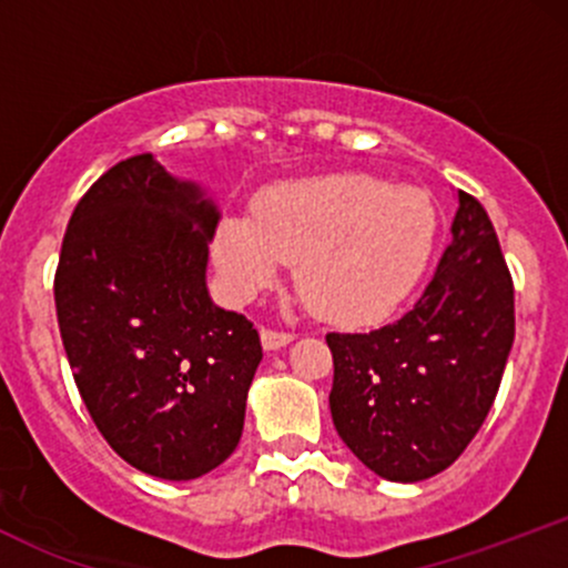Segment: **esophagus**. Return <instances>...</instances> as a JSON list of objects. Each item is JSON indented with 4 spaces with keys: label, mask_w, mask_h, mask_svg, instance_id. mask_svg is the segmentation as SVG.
Masks as SVG:
<instances>
[{
    "label": "esophagus",
    "mask_w": 568,
    "mask_h": 568,
    "mask_svg": "<svg viewBox=\"0 0 568 568\" xmlns=\"http://www.w3.org/2000/svg\"><path fill=\"white\" fill-rule=\"evenodd\" d=\"M291 342H293V334H285V331H272V328L262 331L264 349H280V347H285V344H291Z\"/></svg>",
    "instance_id": "esophagus-1"
}]
</instances>
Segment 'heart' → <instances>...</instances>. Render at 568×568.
Instances as JSON below:
<instances>
[{"mask_svg":"<svg viewBox=\"0 0 568 568\" xmlns=\"http://www.w3.org/2000/svg\"><path fill=\"white\" fill-rule=\"evenodd\" d=\"M435 245V207L419 189L366 173L285 181L224 213L213 258L237 298H253L296 262V291L323 321L389 315L419 283Z\"/></svg>","mask_w":568,"mask_h":568,"instance_id":"b5f03b06","label":"heart"}]
</instances>
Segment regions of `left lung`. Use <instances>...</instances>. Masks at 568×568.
I'll return each mask as SVG.
<instances>
[{
    "instance_id": "1",
    "label": "left lung",
    "mask_w": 568,
    "mask_h": 568,
    "mask_svg": "<svg viewBox=\"0 0 568 568\" xmlns=\"http://www.w3.org/2000/svg\"><path fill=\"white\" fill-rule=\"evenodd\" d=\"M452 245L400 321L328 334L331 416L368 470L395 484L459 459L497 397L515 338L513 277L488 213L459 192Z\"/></svg>"
}]
</instances>
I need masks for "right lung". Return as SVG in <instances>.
Masks as SVG:
<instances>
[{"label":"right lung","instance_id":"add662e5","mask_svg":"<svg viewBox=\"0 0 568 568\" xmlns=\"http://www.w3.org/2000/svg\"><path fill=\"white\" fill-rule=\"evenodd\" d=\"M219 207L152 154L116 162L77 202L55 272L71 374L98 433L165 480L211 473L237 448L262 363L251 321L211 302Z\"/></svg>","mask_w":568,"mask_h":568}]
</instances>
